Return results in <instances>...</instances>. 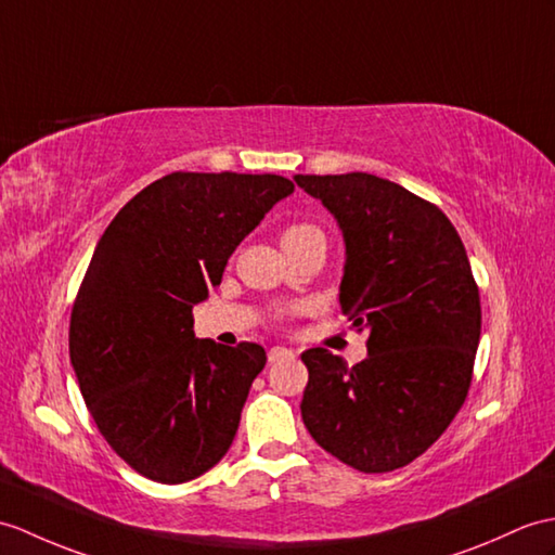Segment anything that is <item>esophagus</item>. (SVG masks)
Instances as JSON below:
<instances>
[{
    "label": "esophagus",
    "instance_id": "34e87169",
    "mask_svg": "<svg viewBox=\"0 0 555 555\" xmlns=\"http://www.w3.org/2000/svg\"><path fill=\"white\" fill-rule=\"evenodd\" d=\"M283 357H293V350H288V347H272V350L267 352L269 362H279Z\"/></svg>",
    "mask_w": 555,
    "mask_h": 555
}]
</instances>
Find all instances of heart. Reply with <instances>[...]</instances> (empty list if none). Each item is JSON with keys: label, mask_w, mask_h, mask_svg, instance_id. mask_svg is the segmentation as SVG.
I'll list each match as a JSON object with an SVG mask.
<instances>
[{"label": "heart", "mask_w": 555, "mask_h": 555, "mask_svg": "<svg viewBox=\"0 0 555 555\" xmlns=\"http://www.w3.org/2000/svg\"><path fill=\"white\" fill-rule=\"evenodd\" d=\"M319 238H324V231L309 222H295L281 231V246L286 253L300 250L307 246V243L319 241Z\"/></svg>", "instance_id": "1"}]
</instances>
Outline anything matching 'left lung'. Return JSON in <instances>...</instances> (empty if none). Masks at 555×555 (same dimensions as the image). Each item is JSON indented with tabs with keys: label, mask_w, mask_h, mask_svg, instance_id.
I'll use <instances>...</instances> for the list:
<instances>
[{
	"label": "left lung",
	"mask_w": 555,
	"mask_h": 555,
	"mask_svg": "<svg viewBox=\"0 0 555 555\" xmlns=\"http://www.w3.org/2000/svg\"><path fill=\"white\" fill-rule=\"evenodd\" d=\"M345 241L340 309L369 331L354 366L324 347L302 352V421L321 449L362 473L421 456L470 388L480 295L447 215L369 172L295 175Z\"/></svg>",
	"instance_id": "8db88e82"
}]
</instances>
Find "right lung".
Wrapping results in <instances>:
<instances>
[{
  "label": "right lung",
  "instance_id": "obj_1",
  "mask_svg": "<svg viewBox=\"0 0 555 555\" xmlns=\"http://www.w3.org/2000/svg\"><path fill=\"white\" fill-rule=\"evenodd\" d=\"M293 191L279 175L172 172L99 238L73 305L70 364L96 428L144 478L189 482L234 442L264 347L201 340L191 312Z\"/></svg>",
  "mask_w": 555,
  "mask_h": 555
}]
</instances>
